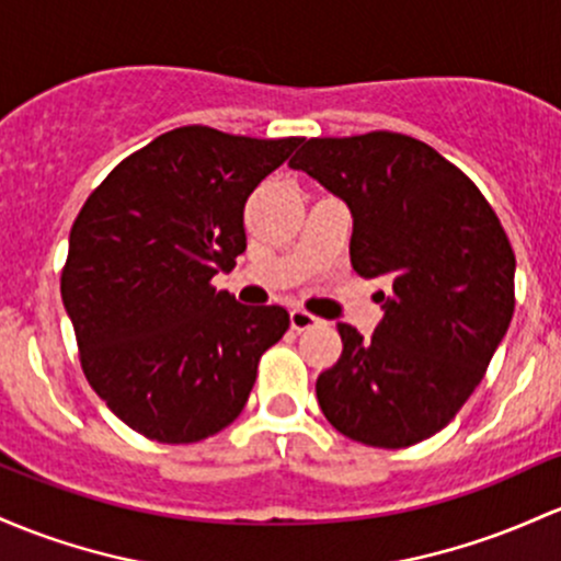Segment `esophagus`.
<instances>
[{
    "label": "esophagus",
    "mask_w": 561,
    "mask_h": 561,
    "mask_svg": "<svg viewBox=\"0 0 561 561\" xmlns=\"http://www.w3.org/2000/svg\"><path fill=\"white\" fill-rule=\"evenodd\" d=\"M317 324H322V319L313 317V313L304 311V309H293V311H290V328H293L295 332L311 330V328H317Z\"/></svg>",
    "instance_id": "esophagus-1"
}]
</instances>
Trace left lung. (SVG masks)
I'll return each instance as SVG.
<instances>
[{
    "label": "left lung",
    "instance_id": "left-lung-1",
    "mask_svg": "<svg viewBox=\"0 0 561 561\" xmlns=\"http://www.w3.org/2000/svg\"><path fill=\"white\" fill-rule=\"evenodd\" d=\"M290 168L346 202L351 266L391 287L370 337L337 324L343 354L317 378L319 408L362 445H417L463 408L506 335V231L471 178L410 135L311 138Z\"/></svg>",
    "mask_w": 561,
    "mask_h": 561
}]
</instances>
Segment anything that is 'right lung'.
<instances>
[{
    "instance_id": "right-lung-1",
    "label": "right lung",
    "mask_w": 561,
    "mask_h": 561,
    "mask_svg": "<svg viewBox=\"0 0 561 561\" xmlns=\"http://www.w3.org/2000/svg\"><path fill=\"white\" fill-rule=\"evenodd\" d=\"M300 144L178 127L122 159L79 210L60 295L84 378L138 434L188 445L248 404L290 313L210 282L248 248V196Z\"/></svg>"
}]
</instances>
